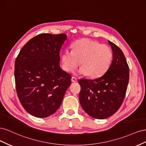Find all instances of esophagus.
Listing matches in <instances>:
<instances>
[{"mask_svg":"<svg viewBox=\"0 0 146 146\" xmlns=\"http://www.w3.org/2000/svg\"><path fill=\"white\" fill-rule=\"evenodd\" d=\"M71 81H72V82H77V79L76 77H72L71 78Z\"/></svg>","mask_w":146,"mask_h":146,"instance_id":"1","label":"esophagus"}]
</instances>
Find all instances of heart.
<instances>
[{
	"mask_svg": "<svg viewBox=\"0 0 146 146\" xmlns=\"http://www.w3.org/2000/svg\"><path fill=\"white\" fill-rule=\"evenodd\" d=\"M72 49L64 50L61 56L62 68L68 72H73L81 64L79 74L98 78L107 71L113 60L111 48L88 38L76 41Z\"/></svg>",
	"mask_w": 146,
	"mask_h": 146,
	"instance_id": "b5f03b06",
	"label": "heart"
}]
</instances>
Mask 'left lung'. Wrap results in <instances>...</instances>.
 Segmentation results:
<instances>
[{
	"mask_svg": "<svg viewBox=\"0 0 146 146\" xmlns=\"http://www.w3.org/2000/svg\"><path fill=\"white\" fill-rule=\"evenodd\" d=\"M113 51V60L101 77L94 80L80 79L79 100L91 117L104 119L112 116L121 106L129 80V68L119 47L108 41Z\"/></svg>",
	"mask_w": 146,
	"mask_h": 146,
	"instance_id": "8db88e82",
	"label": "left lung"
}]
</instances>
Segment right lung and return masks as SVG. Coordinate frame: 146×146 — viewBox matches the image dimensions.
<instances>
[{
	"mask_svg": "<svg viewBox=\"0 0 146 146\" xmlns=\"http://www.w3.org/2000/svg\"><path fill=\"white\" fill-rule=\"evenodd\" d=\"M65 34L42 33L22 48L15 64L17 94L25 111L47 117L56 111L71 84V76L61 69L60 52Z\"/></svg>",
	"mask_w": 146,
	"mask_h": 146,
	"instance_id": "1",
	"label": "right lung"
}]
</instances>
